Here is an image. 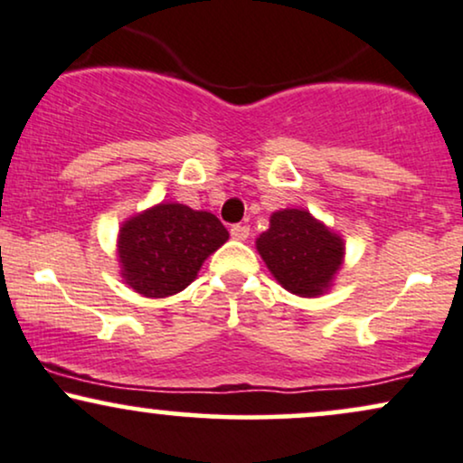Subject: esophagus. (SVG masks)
Listing matches in <instances>:
<instances>
[{
  "mask_svg": "<svg viewBox=\"0 0 463 463\" xmlns=\"http://www.w3.org/2000/svg\"><path fill=\"white\" fill-rule=\"evenodd\" d=\"M231 237L235 239V241H246V239L250 237V226H246V224L231 226Z\"/></svg>",
  "mask_w": 463,
  "mask_h": 463,
  "instance_id": "34e87169",
  "label": "esophagus"
}]
</instances>
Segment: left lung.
Wrapping results in <instances>:
<instances>
[{"label": "left lung", "instance_id": "left-lung-1", "mask_svg": "<svg viewBox=\"0 0 463 463\" xmlns=\"http://www.w3.org/2000/svg\"><path fill=\"white\" fill-rule=\"evenodd\" d=\"M256 250L271 276L299 298H317L332 287L345 259V241L304 209L271 213Z\"/></svg>", "mask_w": 463, "mask_h": 463}]
</instances>
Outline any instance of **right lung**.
<instances>
[{
	"label": "right lung",
	"instance_id": "obj_1",
	"mask_svg": "<svg viewBox=\"0 0 463 463\" xmlns=\"http://www.w3.org/2000/svg\"><path fill=\"white\" fill-rule=\"evenodd\" d=\"M226 241L228 231L209 211L155 204L120 226V276L144 298H168L192 285L209 254Z\"/></svg>",
	"mask_w": 463,
	"mask_h": 463
}]
</instances>
